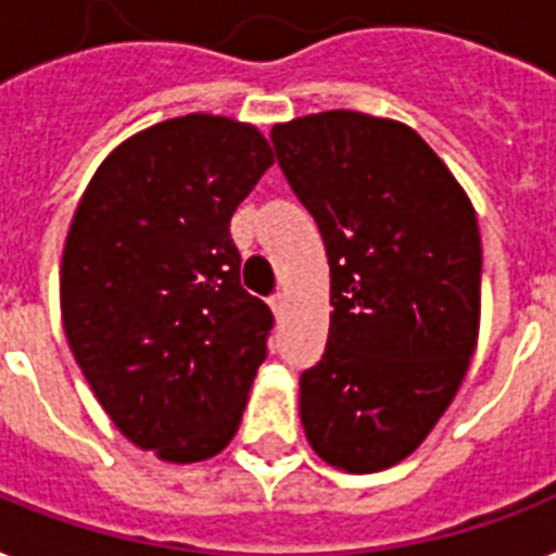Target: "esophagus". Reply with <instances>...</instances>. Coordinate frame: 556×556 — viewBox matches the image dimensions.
<instances>
[{
    "label": "esophagus",
    "instance_id": "1",
    "mask_svg": "<svg viewBox=\"0 0 556 556\" xmlns=\"http://www.w3.org/2000/svg\"><path fill=\"white\" fill-rule=\"evenodd\" d=\"M270 308H274V314H277V320L279 317H286V308H288L286 291H277V294L270 296Z\"/></svg>",
    "mask_w": 556,
    "mask_h": 556
}]
</instances>
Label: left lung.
Wrapping results in <instances>:
<instances>
[{
  "instance_id": "1",
  "label": "left lung",
  "mask_w": 556,
  "mask_h": 556,
  "mask_svg": "<svg viewBox=\"0 0 556 556\" xmlns=\"http://www.w3.org/2000/svg\"><path fill=\"white\" fill-rule=\"evenodd\" d=\"M294 195L320 227L331 326L300 375L314 453L346 473L397 465L456 397L479 338L476 210L409 126L320 112L274 126Z\"/></svg>"
}]
</instances>
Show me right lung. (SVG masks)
<instances>
[{
  "label": "right lung",
  "mask_w": 556,
  "mask_h": 556,
  "mask_svg": "<svg viewBox=\"0 0 556 556\" xmlns=\"http://www.w3.org/2000/svg\"><path fill=\"white\" fill-rule=\"evenodd\" d=\"M270 164L253 126L173 117L121 143L74 210L65 338L117 430L164 462L230 444L268 355L274 314L242 288L230 216Z\"/></svg>",
  "instance_id": "right-lung-1"
}]
</instances>
